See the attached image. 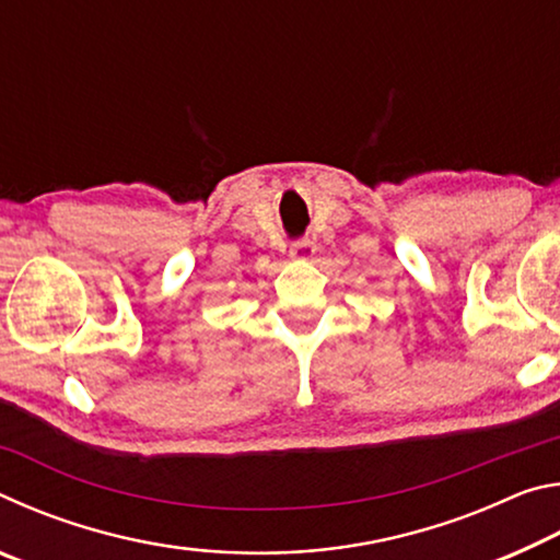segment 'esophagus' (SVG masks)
<instances>
[{
	"instance_id": "1",
	"label": "esophagus",
	"mask_w": 560,
	"mask_h": 560,
	"mask_svg": "<svg viewBox=\"0 0 560 560\" xmlns=\"http://www.w3.org/2000/svg\"><path fill=\"white\" fill-rule=\"evenodd\" d=\"M289 257L296 259V261L314 259V257H316V242L308 240V236H303V240L293 242L291 249H289Z\"/></svg>"
}]
</instances>
